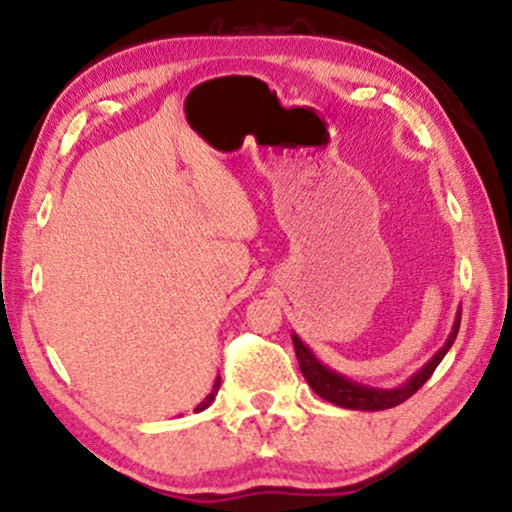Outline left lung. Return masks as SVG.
<instances>
[{"label":"left lung","instance_id":"8db88e82","mask_svg":"<svg viewBox=\"0 0 512 512\" xmlns=\"http://www.w3.org/2000/svg\"><path fill=\"white\" fill-rule=\"evenodd\" d=\"M459 325H461V311L456 313L454 327L452 332H449L445 346H442V349L435 353V356L428 360V363L421 367L414 377L407 379L405 384H400L398 388H372V386L356 384V381L346 379L344 374H337L335 370H330V367L320 363V360L313 356L309 346H306L297 335H292V344H295L299 370H302L304 379L309 381V386L320 395V398L332 405L344 407V410L379 412V410H388V407L405 403L407 398H412V395L417 393L428 379H431L435 367L440 365V360L445 358V353L452 349L456 332H459Z\"/></svg>","mask_w":512,"mask_h":512}]
</instances>
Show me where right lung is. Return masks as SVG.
I'll list each match as a JSON object with an SVG mask.
<instances>
[{"label":"right lung","instance_id":"right-lung-1","mask_svg":"<svg viewBox=\"0 0 512 512\" xmlns=\"http://www.w3.org/2000/svg\"><path fill=\"white\" fill-rule=\"evenodd\" d=\"M217 388H220V377H217V381H215V386H213V391H210V393H208V398H206V400H203V403H201L199 407H196V412L206 410V407H208L210 403H213V400H215V395H217Z\"/></svg>","mask_w":512,"mask_h":512}]
</instances>
